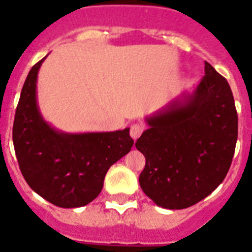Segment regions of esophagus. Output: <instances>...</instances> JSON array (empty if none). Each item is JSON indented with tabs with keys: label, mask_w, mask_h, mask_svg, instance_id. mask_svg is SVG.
Wrapping results in <instances>:
<instances>
[{
	"label": "esophagus",
	"mask_w": 252,
	"mask_h": 252,
	"mask_svg": "<svg viewBox=\"0 0 252 252\" xmlns=\"http://www.w3.org/2000/svg\"><path fill=\"white\" fill-rule=\"evenodd\" d=\"M142 131H144V127H142L141 125H139V124L131 125L130 135H131V137H132L133 140L139 139L140 135H141V133H142Z\"/></svg>",
	"instance_id": "34e87169"
}]
</instances>
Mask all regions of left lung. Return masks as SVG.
<instances>
[{"label": "left lung", "instance_id": "1", "mask_svg": "<svg viewBox=\"0 0 252 252\" xmlns=\"http://www.w3.org/2000/svg\"><path fill=\"white\" fill-rule=\"evenodd\" d=\"M204 77L146 117L149 128L136 141L146 164L140 187L157 206L183 209L223 182L237 141V112L230 84L204 63Z\"/></svg>", "mask_w": 252, "mask_h": 252}]
</instances>
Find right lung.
<instances>
[{
	"label": "right lung",
	"mask_w": 252,
	"mask_h": 252,
	"mask_svg": "<svg viewBox=\"0 0 252 252\" xmlns=\"http://www.w3.org/2000/svg\"><path fill=\"white\" fill-rule=\"evenodd\" d=\"M45 58L31 68L22 87L12 128L15 153L26 183L40 197L62 208L83 207L101 193L106 173L131 150L133 140L128 127L68 133L48 124L36 98Z\"/></svg>",
	"instance_id": "right-lung-1"
}]
</instances>
